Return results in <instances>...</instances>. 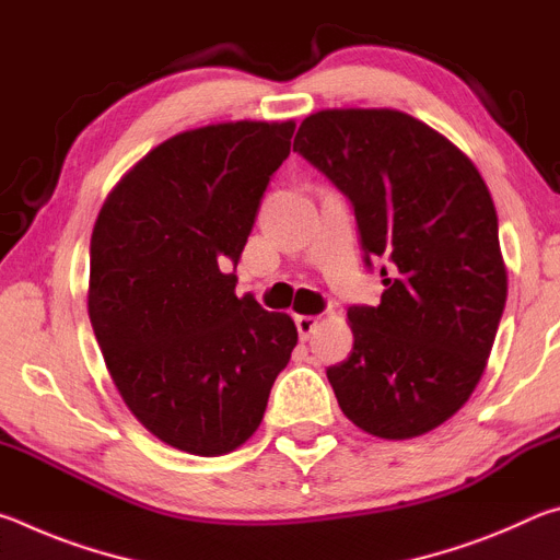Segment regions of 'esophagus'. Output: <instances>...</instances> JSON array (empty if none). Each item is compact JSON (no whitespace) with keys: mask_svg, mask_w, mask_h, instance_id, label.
Returning <instances> with one entry per match:
<instances>
[{"mask_svg":"<svg viewBox=\"0 0 560 560\" xmlns=\"http://www.w3.org/2000/svg\"><path fill=\"white\" fill-rule=\"evenodd\" d=\"M316 326H318L316 316H296V328H299L301 340H308L311 334L316 330Z\"/></svg>","mask_w":560,"mask_h":560,"instance_id":"34e87169","label":"esophagus"}]
</instances>
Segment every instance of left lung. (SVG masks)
I'll use <instances>...</instances> for the list:
<instances>
[{
  "mask_svg": "<svg viewBox=\"0 0 560 560\" xmlns=\"http://www.w3.org/2000/svg\"><path fill=\"white\" fill-rule=\"evenodd\" d=\"M293 153L353 205L365 264L385 259L377 306H350L353 350L326 375L350 422L383 440L440 428L469 400L506 303L489 187L422 120L390 108H328Z\"/></svg>",
  "mask_w": 560,
  "mask_h": 560,
  "instance_id": "obj_1",
  "label": "left lung"
}]
</instances>
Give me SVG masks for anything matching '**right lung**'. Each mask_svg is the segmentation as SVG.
Returning <instances> with one entry per match:
<instances>
[{"label": "right lung", "instance_id": "obj_1", "mask_svg": "<svg viewBox=\"0 0 560 560\" xmlns=\"http://www.w3.org/2000/svg\"><path fill=\"white\" fill-rule=\"evenodd\" d=\"M296 122H217L165 140L113 187L91 234L89 316L122 402L197 457L261 424L299 334L236 299L226 264L257 220Z\"/></svg>", "mask_w": 560, "mask_h": 560}]
</instances>
